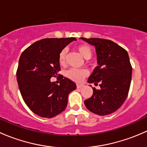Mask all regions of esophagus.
<instances>
[{"instance_id":"1","label":"esophagus","mask_w":147,"mask_h":147,"mask_svg":"<svg viewBox=\"0 0 147 147\" xmlns=\"http://www.w3.org/2000/svg\"><path fill=\"white\" fill-rule=\"evenodd\" d=\"M83 86H84V84H77V87H78V88H81Z\"/></svg>"}]
</instances>
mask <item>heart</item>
Returning <instances> with one entry per match:
<instances>
[{"instance_id":"b5f03b06","label":"heart","mask_w":147,"mask_h":147,"mask_svg":"<svg viewBox=\"0 0 147 147\" xmlns=\"http://www.w3.org/2000/svg\"><path fill=\"white\" fill-rule=\"evenodd\" d=\"M77 50L79 52L80 54L84 57V59L91 58L92 55V50L91 47L87 45H80L77 47ZM67 55V48H63L60 52L58 55V61L61 65H65ZM87 75V70L85 69H75L72 68L66 72V76L69 79L75 82H80L81 80Z\"/></svg>"}]
</instances>
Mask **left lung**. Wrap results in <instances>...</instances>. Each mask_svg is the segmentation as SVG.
I'll use <instances>...</instances> for the list:
<instances>
[{
    "instance_id": "left-lung-1",
    "label": "left lung",
    "mask_w": 147,
    "mask_h": 147,
    "mask_svg": "<svg viewBox=\"0 0 147 147\" xmlns=\"http://www.w3.org/2000/svg\"><path fill=\"white\" fill-rule=\"evenodd\" d=\"M81 39L95 47L98 66L87 82L94 85L99 83L100 87V90L93 88L92 95L84 101V105L96 115H110L119 109L128 95L132 74L129 55L123 47L109 40Z\"/></svg>"
}]
</instances>
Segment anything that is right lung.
<instances>
[{
  "label": "right lung",
  "mask_w": 147,
  "mask_h": 147,
  "mask_svg": "<svg viewBox=\"0 0 147 147\" xmlns=\"http://www.w3.org/2000/svg\"><path fill=\"white\" fill-rule=\"evenodd\" d=\"M75 38H46L26 48L19 59L18 84L23 100L31 111L42 117L53 118L66 108L68 95L76 89L72 80L60 75V84L51 82L60 71V52Z\"/></svg>",
  "instance_id": "obj_1"
}]
</instances>
